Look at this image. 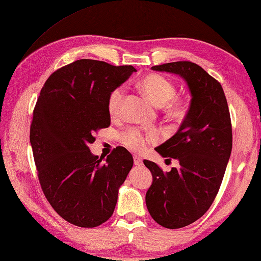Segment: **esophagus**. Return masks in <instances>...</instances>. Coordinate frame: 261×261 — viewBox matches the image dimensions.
Returning <instances> with one entry per match:
<instances>
[{"label": "esophagus", "mask_w": 261, "mask_h": 261, "mask_svg": "<svg viewBox=\"0 0 261 261\" xmlns=\"http://www.w3.org/2000/svg\"><path fill=\"white\" fill-rule=\"evenodd\" d=\"M134 164L136 167H142L143 166V160L140 156H134Z\"/></svg>", "instance_id": "1"}]
</instances>
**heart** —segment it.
Instances as JSON below:
<instances>
[{
	"instance_id": "obj_1",
	"label": "heart",
	"mask_w": 261,
	"mask_h": 261,
	"mask_svg": "<svg viewBox=\"0 0 261 261\" xmlns=\"http://www.w3.org/2000/svg\"><path fill=\"white\" fill-rule=\"evenodd\" d=\"M140 87L154 105L159 106V107L166 106L168 114L171 117L180 118L185 115V107L181 102H179V101L170 102L175 94V87L167 77L159 75V74H150V75H146L141 80ZM124 94L125 90L123 87L115 89L110 93L108 98V111L111 117L118 116L121 103H123ZM159 140H160V134L158 130L154 129L142 133L136 128H132L125 132L121 136L124 145L133 152L144 151L148 144L155 143Z\"/></svg>"
}]
</instances>
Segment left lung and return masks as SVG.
<instances>
[{
  "label": "left lung",
  "mask_w": 261,
  "mask_h": 261,
  "mask_svg": "<svg viewBox=\"0 0 261 261\" xmlns=\"http://www.w3.org/2000/svg\"><path fill=\"white\" fill-rule=\"evenodd\" d=\"M151 68L184 79L191 97L177 133L155 147L179 167L163 172L144 160L153 177L145 196L148 213L160 225L180 228L200 219L219 193L232 151L231 118L222 86L197 64L172 62Z\"/></svg>",
  "instance_id": "8db88e82"
}]
</instances>
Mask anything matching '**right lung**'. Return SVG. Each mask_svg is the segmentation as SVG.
I'll use <instances>...</instances> for the list:
<instances>
[{"label":"right lung","instance_id":"1","mask_svg":"<svg viewBox=\"0 0 261 261\" xmlns=\"http://www.w3.org/2000/svg\"><path fill=\"white\" fill-rule=\"evenodd\" d=\"M136 68L79 60L47 79L37 100L30 143L42 191L58 215L95 227L113 215L132 154L116 147L107 159L93 155V133L110 126L108 98Z\"/></svg>","mask_w":261,"mask_h":261}]
</instances>
